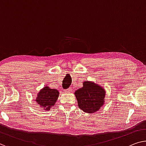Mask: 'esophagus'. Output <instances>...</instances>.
<instances>
[{
    "label": "esophagus",
    "mask_w": 146,
    "mask_h": 146,
    "mask_svg": "<svg viewBox=\"0 0 146 146\" xmlns=\"http://www.w3.org/2000/svg\"><path fill=\"white\" fill-rule=\"evenodd\" d=\"M71 90H72V88H69L68 89H66V90H65V91H66V92H71Z\"/></svg>",
    "instance_id": "esophagus-1"
}]
</instances>
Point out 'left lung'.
<instances>
[{
	"label": "left lung",
	"instance_id": "1",
	"mask_svg": "<svg viewBox=\"0 0 146 146\" xmlns=\"http://www.w3.org/2000/svg\"><path fill=\"white\" fill-rule=\"evenodd\" d=\"M75 95L79 108L84 112L92 113L103 106L106 91L95 82L85 80L83 86L75 90Z\"/></svg>",
	"mask_w": 146,
	"mask_h": 146
}]
</instances>
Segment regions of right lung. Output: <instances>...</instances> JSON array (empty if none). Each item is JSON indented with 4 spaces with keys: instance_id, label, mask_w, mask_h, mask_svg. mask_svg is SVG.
<instances>
[{
    "instance_id": "1",
    "label": "right lung",
    "mask_w": 146,
    "mask_h": 146,
    "mask_svg": "<svg viewBox=\"0 0 146 146\" xmlns=\"http://www.w3.org/2000/svg\"><path fill=\"white\" fill-rule=\"evenodd\" d=\"M59 94L60 92L58 90L52 89L48 86H46L39 91L35 102L41 108H43L42 110L48 111L52 106L55 105Z\"/></svg>"
}]
</instances>
